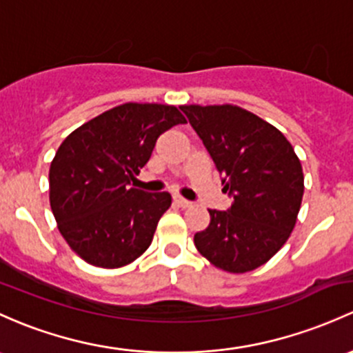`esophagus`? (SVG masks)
<instances>
[{
  "instance_id": "34e87169",
  "label": "esophagus",
  "mask_w": 353,
  "mask_h": 353,
  "mask_svg": "<svg viewBox=\"0 0 353 353\" xmlns=\"http://www.w3.org/2000/svg\"><path fill=\"white\" fill-rule=\"evenodd\" d=\"M174 203H176V205L179 208H189V206H191V201L181 198V196H174Z\"/></svg>"
}]
</instances>
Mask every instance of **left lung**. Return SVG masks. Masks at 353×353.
<instances>
[{"label": "left lung", "mask_w": 353, "mask_h": 353, "mask_svg": "<svg viewBox=\"0 0 353 353\" xmlns=\"http://www.w3.org/2000/svg\"><path fill=\"white\" fill-rule=\"evenodd\" d=\"M181 110L233 198L230 210H208L210 225L194 235L196 248L218 269L250 272L270 261L294 230L304 192L301 162L279 130L240 106Z\"/></svg>", "instance_id": "left-lung-1"}]
</instances>
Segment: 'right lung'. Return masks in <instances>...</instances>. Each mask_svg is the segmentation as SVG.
Returning a JSON list of instances; mask_svg holds the SVG:
<instances>
[{"label": "right lung", "mask_w": 353, "mask_h": 353, "mask_svg": "<svg viewBox=\"0 0 353 353\" xmlns=\"http://www.w3.org/2000/svg\"><path fill=\"white\" fill-rule=\"evenodd\" d=\"M186 123L176 106L125 103L81 125L61 143L49 170L57 228L88 264L118 269L150 247L169 192L130 188L155 142Z\"/></svg>", "instance_id": "right-lung-1"}]
</instances>
